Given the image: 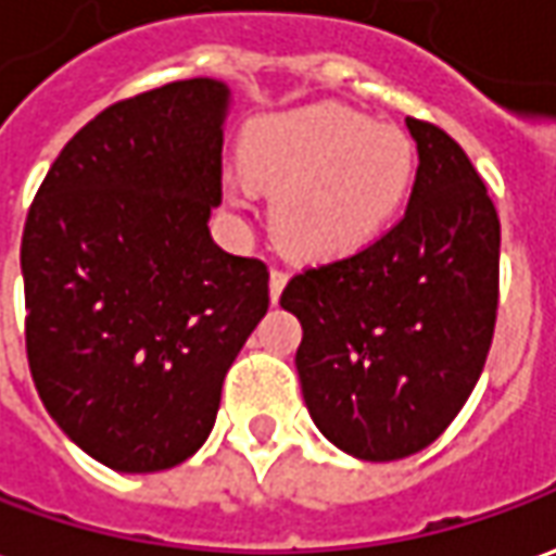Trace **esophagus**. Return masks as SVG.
Returning <instances> with one entry per match:
<instances>
[{
	"mask_svg": "<svg viewBox=\"0 0 556 556\" xmlns=\"http://www.w3.org/2000/svg\"><path fill=\"white\" fill-rule=\"evenodd\" d=\"M286 282H289V274H282V270H270V301L277 304L279 294H282V289H286Z\"/></svg>",
	"mask_w": 556,
	"mask_h": 556,
	"instance_id": "1",
	"label": "esophagus"
}]
</instances>
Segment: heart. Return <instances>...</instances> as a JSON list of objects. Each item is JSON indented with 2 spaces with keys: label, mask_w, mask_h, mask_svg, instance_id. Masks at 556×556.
Returning a JSON list of instances; mask_svg holds the SVG:
<instances>
[{
  "label": "heart",
  "mask_w": 556,
  "mask_h": 556,
  "mask_svg": "<svg viewBox=\"0 0 556 556\" xmlns=\"http://www.w3.org/2000/svg\"><path fill=\"white\" fill-rule=\"evenodd\" d=\"M406 131L321 102L255 116L240 135V170L228 184L243 207L252 189L274 195V235L298 262L328 265L376 247L415 186Z\"/></svg>",
  "instance_id": "heart-1"
}]
</instances>
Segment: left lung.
<instances>
[{
	"label": "left lung",
	"mask_w": 556,
	"mask_h": 556,
	"mask_svg": "<svg viewBox=\"0 0 556 556\" xmlns=\"http://www.w3.org/2000/svg\"><path fill=\"white\" fill-rule=\"evenodd\" d=\"M409 207L386 238L291 279L279 306L304 340L294 367L321 437L358 460H400L452 425L491 349L500 219L460 143L406 116Z\"/></svg>",
	"instance_id": "8db88e82"
}]
</instances>
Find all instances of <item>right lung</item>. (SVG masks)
<instances>
[{
  "instance_id": "1",
  "label": "right lung",
  "mask_w": 556,
  "mask_h": 556,
  "mask_svg": "<svg viewBox=\"0 0 556 556\" xmlns=\"http://www.w3.org/2000/svg\"><path fill=\"white\" fill-rule=\"evenodd\" d=\"M231 89L177 80L111 104L48 170L21 247L26 355L60 430L116 472L184 464L265 318L267 267L216 247Z\"/></svg>"
}]
</instances>
